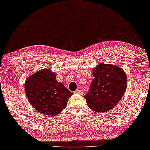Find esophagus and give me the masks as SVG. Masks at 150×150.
I'll list each match as a JSON object with an SVG mask.
<instances>
[{
    "label": "esophagus",
    "instance_id": "obj_1",
    "mask_svg": "<svg viewBox=\"0 0 150 150\" xmlns=\"http://www.w3.org/2000/svg\"><path fill=\"white\" fill-rule=\"evenodd\" d=\"M74 93H75V94L82 95L83 94V91H82V90H76Z\"/></svg>",
    "mask_w": 150,
    "mask_h": 150
}]
</instances>
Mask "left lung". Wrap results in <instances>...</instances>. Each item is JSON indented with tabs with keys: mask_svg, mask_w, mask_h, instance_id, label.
Instances as JSON below:
<instances>
[{
	"mask_svg": "<svg viewBox=\"0 0 150 150\" xmlns=\"http://www.w3.org/2000/svg\"><path fill=\"white\" fill-rule=\"evenodd\" d=\"M94 80L84 96L87 104L95 112L104 113L118 104L126 90L127 76L121 68L100 64L92 70Z\"/></svg>",
	"mask_w": 150,
	"mask_h": 150,
	"instance_id": "1",
	"label": "left lung"
}]
</instances>
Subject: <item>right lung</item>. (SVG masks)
Returning a JSON list of instances; mask_svg holds the SVG:
<instances>
[{
    "label": "right lung",
    "instance_id": "1",
    "mask_svg": "<svg viewBox=\"0 0 150 150\" xmlns=\"http://www.w3.org/2000/svg\"><path fill=\"white\" fill-rule=\"evenodd\" d=\"M24 89L34 109L48 116L57 115L67 105L72 95L63 84L56 79V74L48 69L38 71L27 78Z\"/></svg>",
    "mask_w": 150,
    "mask_h": 150
}]
</instances>
